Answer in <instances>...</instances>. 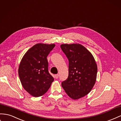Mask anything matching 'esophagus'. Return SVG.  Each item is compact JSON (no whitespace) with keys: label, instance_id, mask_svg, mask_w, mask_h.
<instances>
[{"label":"esophagus","instance_id":"34e87169","mask_svg":"<svg viewBox=\"0 0 121 121\" xmlns=\"http://www.w3.org/2000/svg\"><path fill=\"white\" fill-rule=\"evenodd\" d=\"M58 77H59V75H58V74H56V75H54V77L56 78V79H57Z\"/></svg>","mask_w":121,"mask_h":121}]
</instances>
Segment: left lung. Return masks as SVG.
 Returning <instances> with one entry per match:
<instances>
[{
    "instance_id": "obj_1",
    "label": "left lung",
    "mask_w": 121,
    "mask_h": 121,
    "mask_svg": "<svg viewBox=\"0 0 121 121\" xmlns=\"http://www.w3.org/2000/svg\"><path fill=\"white\" fill-rule=\"evenodd\" d=\"M69 60V75L61 83L65 92L76 100L89 94L96 82L97 66L90 52L79 44H62Z\"/></svg>"
}]
</instances>
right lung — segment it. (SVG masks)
I'll return each mask as SVG.
<instances>
[{"label":"right lung","instance_id":"add662e5","mask_svg":"<svg viewBox=\"0 0 121 121\" xmlns=\"http://www.w3.org/2000/svg\"><path fill=\"white\" fill-rule=\"evenodd\" d=\"M55 44H37L26 52L18 69L24 89L35 97L43 95L49 89L54 78L48 71L47 57Z\"/></svg>","mask_w":121,"mask_h":121}]
</instances>
